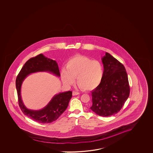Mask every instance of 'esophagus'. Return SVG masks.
<instances>
[{"label":"esophagus","mask_w":153,"mask_h":153,"mask_svg":"<svg viewBox=\"0 0 153 153\" xmlns=\"http://www.w3.org/2000/svg\"><path fill=\"white\" fill-rule=\"evenodd\" d=\"M79 93L77 92H76V91H73V95L75 96V95H78Z\"/></svg>","instance_id":"obj_1"}]
</instances>
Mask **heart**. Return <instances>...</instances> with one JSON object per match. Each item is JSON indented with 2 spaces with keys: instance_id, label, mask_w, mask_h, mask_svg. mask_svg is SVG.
<instances>
[{
  "instance_id": "obj_1",
  "label": "heart",
  "mask_w": 153,
  "mask_h": 153,
  "mask_svg": "<svg viewBox=\"0 0 153 153\" xmlns=\"http://www.w3.org/2000/svg\"><path fill=\"white\" fill-rule=\"evenodd\" d=\"M66 70L61 71V79L65 85H71L75 82L80 88L92 90L100 84L103 70L102 64L83 55H77L70 59L66 64Z\"/></svg>"
}]
</instances>
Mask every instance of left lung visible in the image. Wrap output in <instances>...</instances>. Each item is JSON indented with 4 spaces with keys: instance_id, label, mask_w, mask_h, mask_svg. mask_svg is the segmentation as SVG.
I'll list each match as a JSON object with an SVG mask.
<instances>
[{
    "instance_id": "obj_1",
    "label": "left lung",
    "mask_w": 153,
    "mask_h": 153,
    "mask_svg": "<svg viewBox=\"0 0 153 153\" xmlns=\"http://www.w3.org/2000/svg\"><path fill=\"white\" fill-rule=\"evenodd\" d=\"M103 75L100 84L92 91L90 109L98 115L109 117L118 113L130 94L128 75L124 66L105 53L101 58Z\"/></svg>"
}]
</instances>
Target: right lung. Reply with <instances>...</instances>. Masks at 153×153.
I'll use <instances>...</instances> for the list:
<instances>
[{"label":"right lung","mask_w":153,"mask_h":153,"mask_svg":"<svg viewBox=\"0 0 153 153\" xmlns=\"http://www.w3.org/2000/svg\"><path fill=\"white\" fill-rule=\"evenodd\" d=\"M37 72H48L57 77L60 76L56 61L46 58L42 54L31 58L23 65L16 79L19 104L23 114L33 120L43 124L50 123L56 120L67 109L72 97V92L69 91L55 94L48 105L40 110L28 109L22 99L21 86L23 82L28 76Z\"/></svg>","instance_id":"obj_1"}]
</instances>
